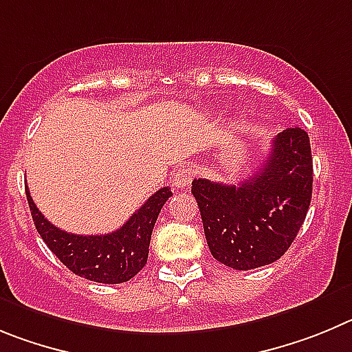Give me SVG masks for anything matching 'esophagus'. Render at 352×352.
<instances>
[{
    "instance_id": "esophagus-1",
    "label": "esophagus",
    "mask_w": 352,
    "mask_h": 352,
    "mask_svg": "<svg viewBox=\"0 0 352 352\" xmlns=\"http://www.w3.org/2000/svg\"><path fill=\"white\" fill-rule=\"evenodd\" d=\"M191 177H192L191 168H186V166H182V168L177 170L172 177V182H173V186H175V189L188 188L189 184H191Z\"/></svg>"
}]
</instances>
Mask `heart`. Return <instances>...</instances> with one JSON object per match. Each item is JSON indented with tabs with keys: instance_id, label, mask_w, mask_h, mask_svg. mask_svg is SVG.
Segmentation results:
<instances>
[{
	"instance_id": "b5f03b06",
	"label": "heart",
	"mask_w": 352,
	"mask_h": 352,
	"mask_svg": "<svg viewBox=\"0 0 352 352\" xmlns=\"http://www.w3.org/2000/svg\"><path fill=\"white\" fill-rule=\"evenodd\" d=\"M236 122H242V117H240V116L236 117Z\"/></svg>"
}]
</instances>
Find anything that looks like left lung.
Instances as JSON below:
<instances>
[{
  "instance_id": "8db88e82",
  "label": "left lung",
  "mask_w": 352,
  "mask_h": 352,
  "mask_svg": "<svg viewBox=\"0 0 352 352\" xmlns=\"http://www.w3.org/2000/svg\"><path fill=\"white\" fill-rule=\"evenodd\" d=\"M212 256L235 270L277 261L305 221L312 198V153L302 128L278 133L261 168L239 184L195 179Z\"/></svg>"
}]
</instances>
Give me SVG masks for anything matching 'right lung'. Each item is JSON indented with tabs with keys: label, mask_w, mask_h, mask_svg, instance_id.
<instances>
[{
	"label": "right lung",
	"mask_w": 352,
	"mask_h": 352,
	"mask_svg": "<svg viewBox=\"0 0 352 352\" xmlns=\"http://www.w3.org/2000/svg\"><path fill=\"white\" fill-rule=\"evenodd\" d=\"M36 231L59 261L75 275L101 284H121L133 278L145 267L154 224L170 188H161L122 224L107 235H75L45 219L26 189Z\"/></svg>",
	"instance_id": "add662e5"
}]
</instances>
